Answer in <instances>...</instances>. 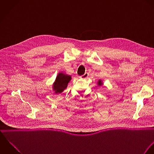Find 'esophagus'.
<instances>
[{
    "instance_id": "34e87169",
    "label": "esophagus",
    "mask_w": 154,
    "mask_h": 154,
    "mask_svg": "<svg viewBox=\"0 0 154 154\" xmlns=\"http://www.w3.org/2000/svg\"><path fill=\"white\" fill-rule=\"evenodd\" d=\"M88 76V73L86 72V73H85V74H84L83 75L81 76H80V78H81V79H86Z\"/></svg>"
}]
</instances>
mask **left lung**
<instances>
[{
	"instance_id": "1",
	"label": "left lung",
	"mask_w": 154,
	"mask_h": 154,
	"mask_svg": "<svg viewBox=\"0 0 154 154\" xmlns=\"http://www.w3.org/2000/svg\"><path fill=\"white\" fill-rule=\"evenodd\" d=\"M103 83L101 82V80H99V81H98V85H99V86H101V85H103Z\"/></svg>"
}]
</instances>
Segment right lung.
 <instances>
[{
    "instance_id": "1",
    "label": "right lung",
    "mask_w": 154,
    "mask_h": 154,
    "mask_svg": "<svg viewBox=\"0 0 154 154\" xmlns=\"http://www.w3.org/2000/svg\"><path fill=\"white\" fill-rule=\"evenodd\" d=\"M71 80V76L63 73H60L56 77V81L53 84V89L55 91V93H61L65 90L69 82Z\"/></svg>"
}]
</instances>
